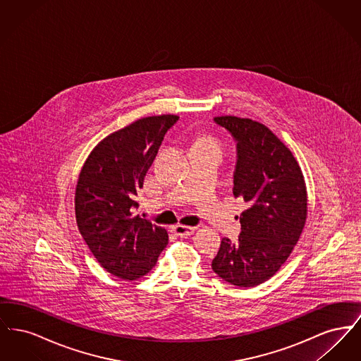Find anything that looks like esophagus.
Instances as JSON below:
<instances>
[{
    "mask_svg": "<svg viewBox=\"0 0 361 361\" xmlns=\"http://www.w3.org/2000/svg\"><path fill=\"white\" fill-rule=\"evenodd\" d=\"M195 230H196L195 227L184 226V224H176V226L173 227L174 234L178 235V237H189V235H192V234L195 233Z\"/></svg>",
    "mask_w": 361,
    "mask_h": 361,
    "instance_id": "obj_1",
    "label": "esophagus"
}]
</instances>
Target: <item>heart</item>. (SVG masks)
Returning a JSON list of instances; mask_svg holds the SVG:
<instances>
[{
    "label": "heart",
    "instance_id": "obj_1",
    "mask_svg": "<svg viewBox=\"0 0 361 361\" xmlns=\"http://www.w3.org/2000/svg\"><path fill=\"white\" fill-rule=\"evenodd\" d=\"M195 143H199V145H209V146H219V140L216 137H211V135H206V137H200L196 139Z\"/></svg>",
    "mask_w": 361,
    "mask_h": 361
}]
</instances>
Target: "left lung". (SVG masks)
I'll list each match as a JSON object with an SVG mask.
<instances>
[{"mask_svg":"<svg viewBox=\"0 0 361 361\" xmlns=\"http://www.w3.org/2000/svg\"><path fill=\"white\" fill-rule=\"evenodd\" d=\"M215 121L237 140L234 195L249 208L240 214L238 240H222L212 269L249 288L271 279L290 257L307 219V188L291 150L267 126L237 116Z\"/></svg>","mask_w":361,"mask_h":361,"instance_id":"obj_1","label":"left lung"}]
</instances>
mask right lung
Returning <instances> with one entry per match:
<instances>
[{"instance_id": "1", "label": "right lung", "mask_w": 361, "mask_h": 361, "mask_svg": "<svg viewBox=\"0 0 361 361\" xmlns=\"http://www.w3.org/2000/svg\"><path fill=\"white\" fill-rule=\"evenodd\" d=\"M177 115L147 116L100 140L78 174L74 207L81 235L109 274L147 275L168 245V231L134 215L139 190Z\"/></svg>"}]
</instances>
